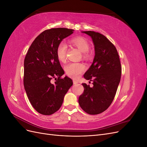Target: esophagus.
Masks as SVG:
<instances>
[{
    "label": "esophagus",
    "mask_w": 147,
    "mask_h": 147,
    "mask_svg": "<svg viewBox=\"0 0 147 147\" xmlns=\"http://www.w3.org/2000/svg\"><path fill=\"white\" fill-rule=\"evenodd\" d=\"M73 83H74V84H77L78 82L77 80H73Z\"/></svg>",
    "instance_id": "obj_1"
}]
</instances>
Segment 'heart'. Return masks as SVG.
<instances>
[{"instance_id": "b5f03b06", "label": "heart", "mask_w": 147, "mask_h": 147, "mask_svg": "<svg viewBox=\"0 0 147 147\" xmlns=\"http://www.w3.org/2000/svg\"><path fill=\"white\" fill-rule=\"evenodd\" d=\"M71 45L77 47L78 50L83 52V57L88 59L90 57L91 55L89 52L90 44L86 38L83 37H75L69 40ZM67 45L64 42L58 44L56 48V56L61 63H64L67 60ZM66 75L72 78H77L85 70V65L80 63H72L66 65L64 67Z\"/></svg>"}]
</instances>
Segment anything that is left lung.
<instances>
[{
    "mask_svg": "<svg viewBox=\"0 0 147 147\" xmlns=\"http://www.w3.org/2000/svg\"><path fill=\"white\" fill-rule=\"evenodd\" d=\"M83 32L92 38L95 56L84 75V78L93 82V86L82 84L84 91L78 103L86 113L97 115L104 112L113 102L121 79V65L117 48L105 36L94 31Z\"/></svg>",
    "mask_w": 147,
    "mask_h": 147,
    "instance_id": "left-lung-1",
    "label": "left lung"
}]
</instances>
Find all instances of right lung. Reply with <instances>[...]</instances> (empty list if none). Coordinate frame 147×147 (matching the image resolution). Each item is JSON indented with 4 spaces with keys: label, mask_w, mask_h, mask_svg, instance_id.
<instances>
[{
    "label": "right lung",
    "mask_w": 147,
    "mask_h": 147,
    "mask_svg": "<svg viewBox=\"0 0 147 147\" xmlns=\"http://www.w3.org/2000/svg\"><path fill=\"white\" fill-rule=\"evenodd\" d=\"M74 33L67 28L44 30L35 38L24 62V86L28 99L39 113L50 115L63 104L65 94L73 84L64 74L56 56V48L63 39ZM56 81L52 84L51 80Z\"/></svg>",
    "instance_id": "obj_1"
}]
</instances>
